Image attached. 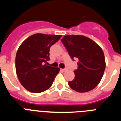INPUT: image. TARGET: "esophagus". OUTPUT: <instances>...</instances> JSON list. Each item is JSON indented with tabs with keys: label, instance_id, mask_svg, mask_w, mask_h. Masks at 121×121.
<instances>
[{
	"label": "esophagus",
	"instance_id": "obj_1",
	"mask_svg": "<svg viewBox=\"0 0 121 121\" xmlns=\"http://www.w3.org/2000/svg\"><path fill=\"white\" fill-rule=\"evenodd\" d=\"M60 70H61L62 72H65V71L67 70V69H66V68H61V69H60Z\"/></svg>",
	"mask_w": 121,
	"mask_h": 121
}]
</instances>
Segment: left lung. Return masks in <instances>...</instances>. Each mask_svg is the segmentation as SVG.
I'll use <instances>...</instances> for the list:
<instances>
[{
	"label": "left lung",
	"instance_id": "1",
	"mask_svg": "<svg viewBox=\"0 0 121 121\" xmlns=\"http://www.w3.org/2000/svg\"><path fill=\"white\" fill-rule=\"evenodd\" d=\"M68 54L74 60L78 58L75 78L69 81L70 88L79 93L87 92L99 84L105 69L102 48L91 39L81 35H67L61 39Z\"/></svg>",
	"mask_w": 121,
	"mask_h": 121
}]
</instances>
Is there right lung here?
Wrapping results in <instances>:
<instances>
[{
    "label": "right lung",
    "mask_w": 121,
    "mask_h": 121,
    "mask_svg": "<svg viewBox=\"0 0 121 121\" xmlns=\"http://www.w3.org/2000/svg\"><path fill=\"white\" fill-rule=\"evenodd\" d=\"M62 35L37 33L28 37L18 49L16 56V70L21 84L35 93L48 89L60 68L47 65L50 60V48Z\"/></svg>",
    "instance_id": "right-lung-1"
}]
</instances>
